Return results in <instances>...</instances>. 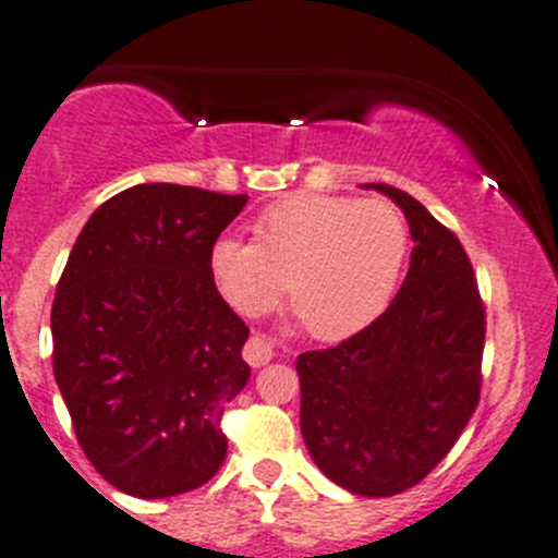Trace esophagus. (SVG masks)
<instances>
[{
  "instance_id": "obj_1",
  "label": "esophagus",
  "mask_w": 558,
  "mask_h": 558,
  "mask_svg": "<svg viewBox=\"0 0 558 558\" xmlns=\"http://www.w3.org/2000/svg\"><path fill=\"white\" fill-rule=\"evenodd\" d=\"M271 357H274V347H271V341H268V338L252 336L250 341H246V347H244V360H246V363H250L252 367L266 365Z\"/></svg>"
}]
</instances>
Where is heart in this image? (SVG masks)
Segmentation results:
<instances>
[{
  "label": "heart",
  "mask_w": 558,
  "mask_h": 558,
  "mask_svg": "<svg viewBox=\"0 0 558 558\" xmlns=\"http://www.w3.org/2000/svg\"><path fill=\"white\" fill-rule=\"evenodd\" d=\"M411 231L384 198L295 193L268 206L255 244L220 236L209 250L217 290L244 317L281 301L319 341H343L381 317L403 277Z\"/></svg>",
  "instance_id": "1"
}]
</instances>
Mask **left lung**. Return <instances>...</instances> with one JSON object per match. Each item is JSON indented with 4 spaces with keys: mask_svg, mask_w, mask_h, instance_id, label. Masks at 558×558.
I'll use <instances>...</instances> for the list:
<instances>
[{
    "mask_svg": "<svg viewBox=\"0 0 558 558\" xmlns=\"http://www.w3.org/2000/svg\"><path fill=\"white\" fill-rule=\"evenodd\" d=\"M413 252L387 312L338 347L303 352L301 433L332 484L392 497L438 468L481 398L486 312L473 266L446 226L392 185Z\"/></svg>",
    "mask_w": 558,
    "mask_h": 558,
    "instance_id": "obj_1",
    "label": "left lung"
}]
</instances>
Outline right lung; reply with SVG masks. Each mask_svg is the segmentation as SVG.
<instances>
[{
    "label": "right lung",
    "mask_w": 558,
    "mask_h": 558,
    "mask_svg": "<svg viewBox=\"0 0 558 558\" xmlns=\"http://www.w3.org/2000/svg\"><path fill=\"white\" fill-rule=\"evenodd\" d=\"M246 195L150 182L112 195L56 287L53 373L80 449L114 489L163 499L226 462V405L250 381V327L217 292L209 250Z\"/></svg>",
    "instance_id": "add662e5"
}]
</instances>
